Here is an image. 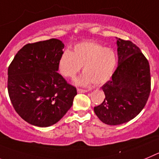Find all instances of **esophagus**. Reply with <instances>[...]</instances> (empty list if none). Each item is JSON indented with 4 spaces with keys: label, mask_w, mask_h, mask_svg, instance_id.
I'll return each instance as SVG.
<instances>
[{
    "label": "esophagus",
    "mask_w": 159,
    "mask_h": 159,
    "mask_svg": "<svg viewBox=\"0 0 159 159\" xmlns=\"http://www.w3.org/2000/svg\"><path fill=\"white\" fill-rule=\"evenodd\" d=\"M87 92H88V90L82 89H78V93H84Z\"/></svg>",
    "instance_id": "obj_1"
}]
</instances>
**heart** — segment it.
<instances>
[{"label": "heart", "mask_w": 159, "mask_h": 159, "mask_svg": "<svg viewBox=\"0 0 159 159\" xmlns=\"http://www.w3.org/2000/svg\"><path fill=\"white\" fill-rule=\"evenodd\" d=\"M116 64L113 50L88 41L75 45L73 52L63 51L58 60V70L66 78H74L82 66L84 74L76 80V84L89 85L93 82L101 85L111 78Z\"/></svg>", "instance_id": "1"}]
</instances>
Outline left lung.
Here are the masks:
<instances>
[{
    "mask_svg": "<svg viewBox=\"0 0 159 159\" xmlns=\"http://www.w3.org/2000/svg\"><path fill=\"white\" fill-rule=\"evenodd\" d=\"M117 39L118 66L111 80L102 86L105 98L94 112L104 124L119 125L135 118L151 93L148 60L135 44Z\"/></svg>",
    "mask_w": 159,
    "mask_h": 159,
    "instance_id": "left-lung-1",
    "label": "left lung"
}]
</instances>
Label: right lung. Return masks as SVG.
<instances>
[{"label": "right lung", "instance_id": "obj_1", "mask_svg": "<svg viewBox=\"0 0 159 159\" xmlns=\"http://www.w3.org/2000/svg\"><path fill=\"white\" fill-rule=\"evenodd\" d=\"M64 44L59 39L28 43L8 69V91L12 106L31 125L56 124L71 108L76 88L58 73Z\"/></svg>", "mask_w": 159, "mask_h": 159}]
</instances>
